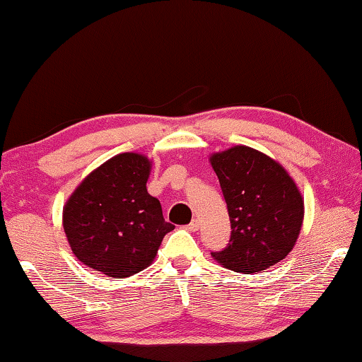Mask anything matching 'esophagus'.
<instances>
[{
    "instance_id": "obj_1",
    "label": "esophagus",
    "mask_w": 362,
    "mask_h": 362,
    "mask_svg": "<svg viewBox=\"0 0 362 362\" xmlns=\"http://www.w3.org/2000/svg\"><path fill=\"white\" fill-rule=\"evenodd\" d=\"M198 228H200V223H198L197 218H195V220H192V221L187 225V230H188V231H197Z\"/></svg>"
}]
</instances>
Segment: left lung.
<instances>
[{
	"mask_svg": "<svg viewBox=\"0 0 362 362\" xmlns=\"http://www.w3.org/2000/svg\"><path fill=\"white\" fill-rule=\"evenodd\" d=\"M230 215V243L211 256L234 272L254 274L292 251L303 221V200L284 167L247 146L210 157Z\"/></svg>",
	"mask_w": 362,
	"mask_h": 362,
	"instance_id": "8db88e82",
	"label": "left lung"
}]
</instances>
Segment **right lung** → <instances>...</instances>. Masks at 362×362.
Segmentation results:
<instances>
[{
  "label": "right lung",
  "instance_id": "right-lung-1",
  "mask_svg": "<svg viewBox=\"0 0 362 362\" xmlns=\"http://www.w3.org/2000/svg\"><path fill=\"white\" fill-rule=\"evenodd\" d=\"M151 162L134 152L115 156L91 172L64 208V230L80 262L108 277L146 269L174 225L147 193Z\"/></svg>",
  "mask_w": 362,
  "mask_h": 362
}]
</instances>
